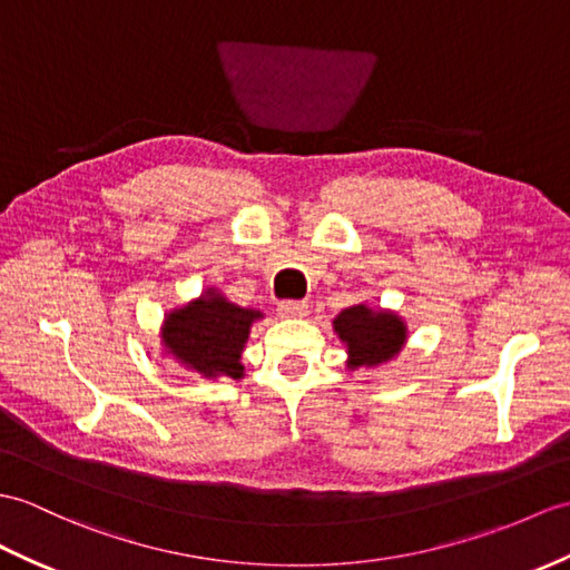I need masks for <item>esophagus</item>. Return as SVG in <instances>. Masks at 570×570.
<instances>
[{
  "instance_id": "obj_1",
  "label": "esophagus",
  "mask_w": 570,
  "mask_h": 570,
  "mask_svg": "<svg viewBox=\"0 0 570 570\" xmlns=\"http://www.w3.org/2000/svg\"><path fill=\"white\" fill-rule=\"evenodd\" d=\"M279 313L284 315V317H303V315H308V306H306V301H282L279 303Z\"/></svg>"
}]
</instances>
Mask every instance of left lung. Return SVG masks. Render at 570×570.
<instances>
[{"label": "left lung", "mask_w": 570, "mask_h": 570, "mask_svg": "<svg viewBox=\"0 0 570 570\" xmlns=\"http://www.w3.org/2000/svg\"><path fill=\"white\" fill-rule=\"evenodd\" d=\"M335 330L347 342L350 366H376L401 352L405 342V325L401 317L374 313L366 306H350L335 317Z\"/></svg>", "instance_id": "1"}]
</instances>
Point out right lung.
Wrapping results in <instances>:
<instances>
[{"instance_id": "add662e5", "label": "right lung", "mask_w": 570, "mask_h": 570, "mask_svg": "<svg viewBox=\"0 0 570 570\" xmlns=\"http://www.w3.org/2000/svg\"><path fill=\"white\" fill-rule=\"evenodd\" d=\"M210 294V291H208ZM259 311H247L228 303L218 294L167 315L165 345L194 372L204 376L240 379V352L249 335V325Z\"/></svg>"}]
</instances>
